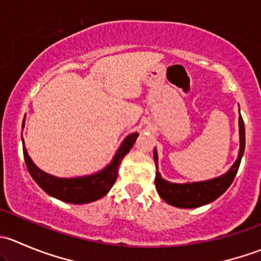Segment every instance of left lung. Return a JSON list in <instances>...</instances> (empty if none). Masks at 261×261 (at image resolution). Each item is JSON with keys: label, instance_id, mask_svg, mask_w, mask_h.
<instances>
[{"label": "left lung", "instance_id": "obj_1", "mask_svg": "<svg viewBox=\"0 0 261 261\" xmlns=\"http://www.w3.org/2000/svg\"><path fill=\"white\" fill-rule=\"evenodd\" d=\"M239 135H240V150H239L238 159L231 165L230 169L220 177L201 181H192V183H172L163 179L158 170V151L156 147H154V162L156 167L155 187L159 196L168 204L179 208H196L217 199L231 186L243 159L245 151V126L241 115L239 117Z\"/></svg>", "mask_w": 261, "mask_h": 261}]
</instances>
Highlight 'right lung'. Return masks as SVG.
I'll list each match as a JSON object with an SVG mask.
<instances>
[{"label":"right lung","mask_w":261,"mask_h":261,"mask_svg":"<svg viewBox=\"0 0 261 261\" xmlns=\"http://www.w3.org/2000/svg\"><path fill=\"white\" fill-rule=\"evenodd\" d=\"M23 125H25V120L22 122V128ZM138 136V133H133L126 136L117 151L115 152L110 164H107L103 169L98 170L93 174L82 175V177L59 178L41 170L40 168L36 167L35 163L29 156L22 139L23 158H25L26 167H28V170L33 179L49 196L60 199L63 202H67V203H89V202H94L102 198L109 193L110 189L112 188L116 179H117L118 167H120L123 156L130 151Z\"/></svg>","instance_id":"right-lung-1"}]
</instances>
